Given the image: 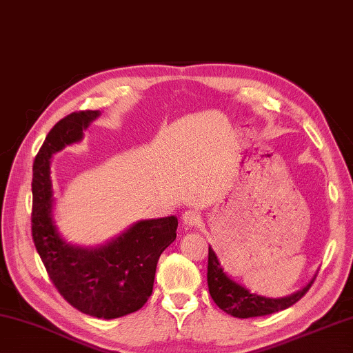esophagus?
I'll list each match as a JSON object with an SVG mask.
<instances>
[{"label":"esophagus","mask_w":353,"mask_h":353,"mask_svg":"<svg viewBox=\"0 0 353 353\" xmlns=\"http://www.w3.org/2000/svg\"><path fill=\"white\" fill-rule=\"evenodd\" d=\"M199 222H201V216H199V213H197V211H194V210H187L182 214V223L187 228L196 227Z\"/></svg>","instance_id":"esophagus-1"}]
</instances>
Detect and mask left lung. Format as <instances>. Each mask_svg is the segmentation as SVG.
<instances>
[{
    "instance_id": "left-lung-1",
    "label": "left lung",
    "mask_w": 353,
    "mask_h": 353,
    "mask_svg": "<svg viewBox=\"0 0 353 353\" xmlns=\"http://www.w3.org/2000/svg\"><path fill=\"white\" fill-rule=\"evenodd\" d=\"M208 290L211 298L219 305V309L227 312L234 318H254L272 315L274 312L288 309L304 296L312 287L313 278L304 288L285 298H265L261 294L252 293L245 287L236 283L223 272L213 248L208 247Z\"/></svg>"
}]
</instances>
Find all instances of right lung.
<instances>
[{
	"label": "right lung",
	"instance_id": "right-lung-1",
	"mask_svg": "<svg viewBox=\"0 0 353 353\" xmlns=\"http://www.w3.org/2000/svg\"><path fill=\"white\" fill-rule=\"evenodd\" d=\"M99 115L69 114L44 139L34 160L32 239L50 281L70 305L86 315L112 319L142 309L151 296L157 261L176 239L177 217L140 221L97 248L77 247L61 238L52 219L50 157L80 142Z\"/></svg>",
	"mask_w": 353,
	"mask_h": 353
}]
</instances>
